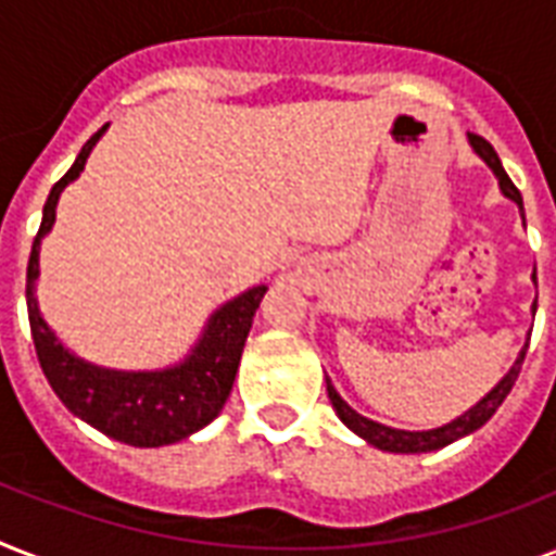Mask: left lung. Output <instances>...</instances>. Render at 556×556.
Returning a JSON list of instances; mask_svg holds the SVG:
<instances>
[{"label":"left lung","instance_id":"obj_1","mask_svg":"<svg viewBox=\"0 0 556 556\" xmlns=\"http://www.w3.org/2000/svg\"><path fill=\"white\" fill-rule=\"evenodd\" d=\"M467 141H470V147H473L476 155H479V159H482L484 164L493 169V176L500 178V190L505 192L510 201H517L519 210H522V195H519V190L508 178L505 167H502V161H500V155H496V150H493L491 143L484 141L482 135L470 132L467 135ZM522 218H526V213H522ZM534 279H536V270H534ZM534 312H536V303H534ZM528 340H531V334H528ZM526 349H528V343L522 346V352H519V357L508 369V375H505V378H502L500 383H496V387H493L491 392L482 397V401H479V404L470 406L465 415H458V418H453V421L444 424V427H435V430L409 432V430H395V427H383V424L371 421V418H364L361 413H355V409H352V406H349L346 401L338 395V389L331 387L329 378H326V389H329V401H331V406H334V413H338L340 421L346 424L352 432H357L361 439L369 441L371 447L387 450V453H430V450L447 447V444L458 441L462 435H470V432L479 430L482 424L491 421V415L500 409L502 401L508 397V392L514 389V383H517L519 369H522V361H526Z\"/></svg>","mask_w":556,"mask_h":556}]
</instances>
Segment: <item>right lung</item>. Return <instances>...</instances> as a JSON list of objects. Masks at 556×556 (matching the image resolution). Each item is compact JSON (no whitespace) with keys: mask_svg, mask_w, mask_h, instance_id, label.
Masks as SVG:
<instances>
[{"mask_svg":"<svg viewBox=\"0 0 556 556\" xmlns=\"http://www.w3.org/2000/svg\"><path fill=\"white\" fill-rule=\"evenodd\" d=\"M103 132H106V126L83 143L72 169L51 187L46 207H42V225L30 244L28 277H25L30 338H34V349H37L39 366L46 371L48 383L68 413L91 424L109 439L124 441L132 447H164V444H176L192 432H199L222 413V406L233 389L253 314L260 308L268 286L248 288L244 294L233 296L230 303L213 312L190 355L167 369H106V366H94L72 355L56 340L54 331L48 329L46 317L39 314V242L54 225L60 192L80 176L89 152L94 150V143L100 141Z\"/></svg>","mask_w":556,"mask_h":556,"instance_id":"obj_1","label":"right lung"}]
</instances>
